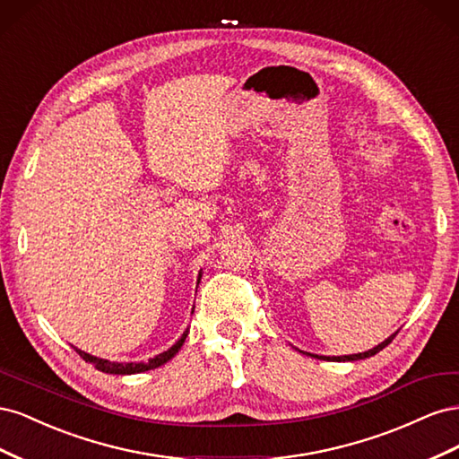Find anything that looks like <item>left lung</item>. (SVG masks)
I'll return each instance as SVG.
<instances>
[{"label": "left lung", "mask_w": 459, "mask_h": 459, "mask_svg": "<svg viewBox=\"0 0 459 459\" xmlns=\"http://www.w3.org/2000/svg\"><path fill=\"white\" fill-rule=\"evenodd\" d=\"M393 339H394V335H391L388 337L386 341H383L381 344H377L375 346V349H371V351H368V352H359V354H351V356H314V358H324V359H335V362H354V359H364V358H369V356H375L377 352H381L385 346H388L393 342Z\"/></svg>", "instance_id": "8db88e82"}]
</instances>
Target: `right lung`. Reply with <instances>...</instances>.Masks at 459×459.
<instances>
[{"label": "right lung", "mask_w": 459, "mask_h": 459, "mask_svg": "<svg viewBox=\"0 0 459 459\" xmlns=\"http://www.w3.org/2000/svg\"><path fill=\"white\" fill-rule=\"evenodd\" d=\"M187 337V333H184V337L179 339L172 349H169L166 352L151 358L149 362H142V364H118V362H108V359H103V358H97V356H91V354H86L84 351H78L76 352L80 354V358H84L86 362H90L95 369H100L103 373H115V375H132V373H142V371H147V369H155L162 364L169 362V359H172L176 356V352L182 349V344Z\"/></svg>", "instance_id": "right-lung-1"}]
</instances>
